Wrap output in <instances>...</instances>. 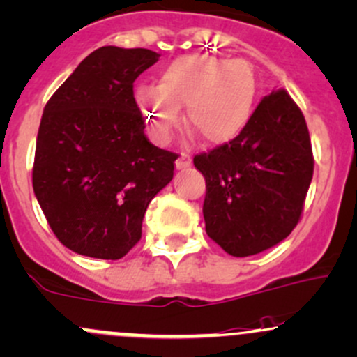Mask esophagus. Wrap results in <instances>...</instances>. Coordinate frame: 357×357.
Returning a JSON list of instances; mask_svg holds the SVG:
<instances>
[{
    "instance_id": "esophagus-1",
    "label": "esophagus",
    "mask_w": 357,
    "mask_h": 357,
    "mask_svg": "<svg viewBox=\"0 0 357 357\" xmlns=\"http://www.w3.org/2000/svg\"><path fill=\"white\" fill-rule=\"evenodd\" d=\"M191 166V158L188 154H181L176 159V169H186Z\"/></svg>"
}]
</instances>
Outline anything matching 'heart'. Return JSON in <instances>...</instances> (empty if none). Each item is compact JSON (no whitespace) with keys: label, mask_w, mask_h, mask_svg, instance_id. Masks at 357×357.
<instances>
[{"label":"heart","mask_w":357,"mask_h":357,"mask_svg":"<svg viewBox=\"0 0 357 357\" xmlns=\"http://www.w3.org/2000/svg\"><path fill=\"white\" fill-rule=\"evenodd\" d=\"M256 101V76L244 62L185 56L160 69L155 86H140L135 103L155 142L169 140L185 108V127L205 146L236 140L248 127Z\"/></svg>","instance_id":"obj_1"}]
</instances>
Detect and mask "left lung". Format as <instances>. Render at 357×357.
<instances>
[{
	"instance_id": "left-lung-1",
	"label": "left lung",
	"mask_w": 357,
	"mask_h": 357,
	"mask_svg": "<svg viewBox=\"0 0 357 357\" xmlns=\"http://www.w3.org/2000/svg\"><path fill=\"white\" fill-rule=\"evenodd\" d=\"M193 162L206 183V234L230 256L273 248L298 223L313 155L303 113L284 89L262 98L236 140Z\"/></svg>"
}]
</instances>
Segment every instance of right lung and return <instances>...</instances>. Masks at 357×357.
Segmentation results:
<instances>
[{
	"instance_id": "1",
	"label": "right lung",
	"mask_w": 357,
	"mask_h": 357,
	"mask_svg": "<svg viewBox=\"0 0 357 357\" xmlns=\"http://www.w3.org/2000/svg\"><path fill=\"white\" fill-rule=\"evenodd\" d=\"M158 61L149 49L100 47L44 108L33 193L56 237L81 256L123 257L174 174L178 155L149 142L134 98V81Z\"/></svg>"
}]
</instances>
